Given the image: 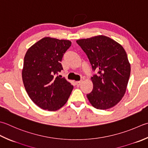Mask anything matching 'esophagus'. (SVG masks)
I'll list each match as a JSON object with an SVG mask.
<instances>
[{
	"label": "esophagus",
	"mask_w": 148,
	"mask_h": 148,
	"mask_svg": "<svg viewBox=\"0 0 148 148\" xmlns=\"http://www.w3.org/2000/svg\"><path fill=\"white\" fill-rule=\"evenodd\" d=\"M81 84H82V81H78V82H76V85H77V86H80Z\"/></svg>",
	"instance_id": "1"
}]
</instances>
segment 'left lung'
I'll return each mask as SVG.
<instances>
[{
  "label": "left lung",
  "instance_id": "1",
  "mask_svg": "<svg viewBox=\"0 0 148 148\" xmlns=\"http://www.w3.org/2000/svg\"><path fill=\"white\" fill-rule=\"evenodd\" d=\"M85 52L93 71V90L86 95L94 108L106 110L117 105L124 96L131 66L125 50L110 38L100 35L76 41Z\"/></svg>",
  "mask_w": 148,
  "mask_h": 148
}]
</instances>
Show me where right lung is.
<instances>
[{
    "label": "right lung",
    "mask_w": 148,
    "mask_h": 148,
    "mask_svg": "<svg viewBox=\"0 0 148 148\" xmlns=\"http://www.w3.org/2000/svg\"><path fill=\"white\" fill-rule=\"evenodd\" d=\"M71 42L45 37L26 53L22 80L31 99L43 110L56 111L67 101L73 89L65 77L58 76L63 70L61 61Z\"/></svg>",
    "instance_id": "add662e5"
}]
</instances>
